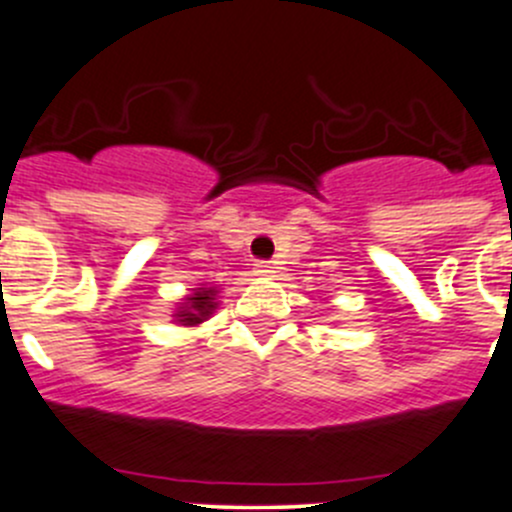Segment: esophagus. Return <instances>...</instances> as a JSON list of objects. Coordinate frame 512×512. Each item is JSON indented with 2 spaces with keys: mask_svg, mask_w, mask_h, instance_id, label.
<instances>
[{
  "mask_svg": "<svg viewBox=\"0 0 512 512\" xmlns=\"http://www.w3.org/2000/svg\"><path fill=\"white\" fill-rule=\"evenodd\" d=\"M256 273L258 276H273V266L268 261H256Z\"/></svg>",
  "mask_w": 512,
  "mask_h": 512,
  "instance_id": "obj_1",
  "label": "esophagus"
}]
</instances>
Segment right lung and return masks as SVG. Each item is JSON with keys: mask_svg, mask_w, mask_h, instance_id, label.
<instances>
[{"mask_svg": "<svg viewBox=\"0 0 512 512\" xmlns=\"http://www.w3.org/2000/svg\"><path fill=\"white\" fill-rule=\"evenodd\" d=\"M216 306H219L216 303V288L201 286L194 288V293L184 298V303L174 313V318L181 326H199V323H204L214 313Z\"/></svg>", "mask_w": 512, "mask_h": 512, "instance_id": "1", "label": "right lung"}]
</instances>
